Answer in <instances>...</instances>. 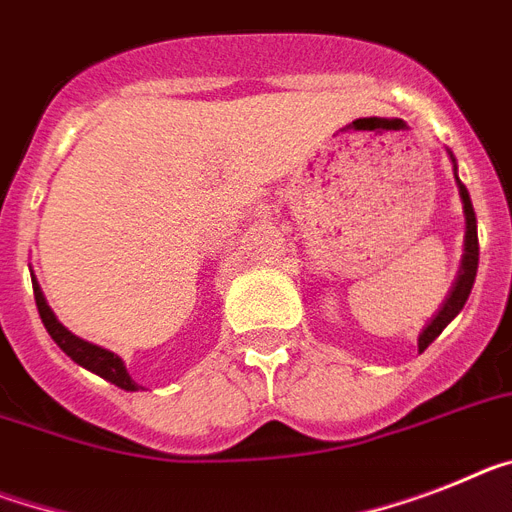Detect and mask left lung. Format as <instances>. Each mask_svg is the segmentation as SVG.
<instances>
[{"mask_svg": "<svg viewBox=\"0 0 512 512\" xmlns=\"http://www.w3.org/2000/svg\"><path fill=\"white\" fill-rule=\"evenodd\" d=\"M450 161L455 163L453 153H450ZM455 182H458V192H461V200H463V216H466V242H463L461 270H458V278H455L453 289H450L448 299H445V304L440 307V312H437V315L432 317V322H429L427 328L422 330V336H419V354H422L429 343L435 341L442 330L448 328V322L453 320L458 312H461L463 304H466V299H468V294H471V289H474L476 268H479V236H476L474 205H471V197H468V190L463 187V182L458 179V174H455Z\"/></svg>", "mask_w": 512, "mask_h": 512, "instance_id": "8db88e82", "label": "left lung"}]
</instances>
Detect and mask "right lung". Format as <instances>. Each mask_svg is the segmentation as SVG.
Listing matches in <instances>:
<instances>
[{"instance_id": "right-lung-1", "label": "right lung", "mask_w": 512, "mask_h": 512, "mask_svg": "<svg viewBox=\"0 0 512 512\" xmlns=\"http://www.w3.org/2000/svg\"><path fill=\"white\" fill-rule=\"evenodd\" d=\"M30 278H33V273H30ZM33 296H36V307L38 315H41V322H44V328L49 330V336L54 338V343H57L64 354L70 356L72 362L85 367L88 372H93V375L103 377V380H109L111 385H117V388L140 390V385L132 380L127 367H124L122 356H117L109 349H101L96 343L83 341V338H77L75 333H70V330L64 328L62 322L57 320V315L51 312L49 304H46L44 291H41L36 278H33Z\"/></svg>"}]
</instances>
